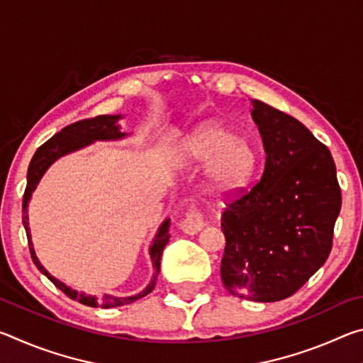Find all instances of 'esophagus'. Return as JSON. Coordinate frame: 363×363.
Wrapping results in <instances>:
<instances>
[{
    "instance_id": "obj_1",
    "label": "esophagus",
    "mask_w": 363,
    "mask_h": 363,
    "mask_svg": "<svg viewBox=\"0 0 363 363\" xmlns=\"http://www.w3.org/2000/svg\"><path fill=\"white\" fill-rule=\"evenodd\" d=\"M203 225V213H201L199 206H190L186 213V218H184L181 223V230L194 235V233L200 232Z\"/></svg>"
}]
</instances>
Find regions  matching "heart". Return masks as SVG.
Instances as JSON below:
<instances>
[{
	"label": "heart",
	"mask_w": 363,
	"mask_h": 363,
	"mask_svg": "<svg viewBox=\"0 0 363 363\" xmlns=\"http://www.w3.org/2000/svg\"><path fill=\"white\" fill-rule=\"evenodd\" d=\"M189 153L196 162L210 163L206 184L216 194H230L240 189L253 173L256 163L251 144L219 125L196 131L189 143Z\"/></svg>",
	"instance_id": "obj_1"
}]
</instances>
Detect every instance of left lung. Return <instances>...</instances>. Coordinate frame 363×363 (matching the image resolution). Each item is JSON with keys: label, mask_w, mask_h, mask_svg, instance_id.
I'll return each instance as SVG.
<instances>
[{"label": "left lung", "mask_w": 363, "mask_h": 363, "mask_svg": "<svg viewBox=\"0 0 363 363\" xmlns=\"http://www.w3.org/2000/svg\"><path fill=\"white\" fill-rule=\"evenodd\" d=\"M266 167L250 190L233 192L220 216L225 237L220 280L257 303L296 293L333 247L341 189L328 147L303 123L253 101Z\"/></svg>", "instance_id": "1"}]
</instances>
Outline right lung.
<instances>
[{
  "instance_id": "obj_1",
  "label": "right lung",
  "mask_w": 363,
  "mask_h": 363,
  "mask_svg": "<svg viewBox=\"0 0 363 363\" xmlns=\"http://www.w3.org/2000/svg\"><path fill=\"white\" fill-rule=\"evenodd\" d=\"M120 116L118 115H99L94 116V118H84L72 123V125L65 126L62 131L54 134L51 139H48L45 144L40 145L36 149L35 155L32 158V162L28 164V173H27V187L26 192H23V201H22V223L23 227H26L27 232V238H28V248H30V255H32V259L35 262V266L38 267L41 274H45L46 277L56 285L60 291L65 293L67 296L73 301H78L84 306H91V307H118V306H125V304H131L134 301H138L140 298H144L145 294H149L153 288H155L157 284V277L160 272V261H162V253L163 248L167 247V243L169 242V219L164 220L160 227V230L157 233L155 240H153L152 247H150V257H152V264L153 269H155V274H153V279L149 284V286L145 288L144 291H140L136 296H130V298H113V296H102L101 299H96L93 296H84V294H79L78 291L72 290V288L65 286L64 284H60L59 280L49 275L48 270L41 266L38 257L35 256L33 251V245H32V237H30V229H28V216H27V205L30 196H32V192L36 187V184L40 182L41 176L45 174V171L48 169L49 164H51L54 160H57L59 157L65 155V153L73 152L77 149H82V147L88 145L93 143V140H107V139H120L125 136V134L120 133L118 126H116V121H118Z\"/></svg>"
}]
</instances>
